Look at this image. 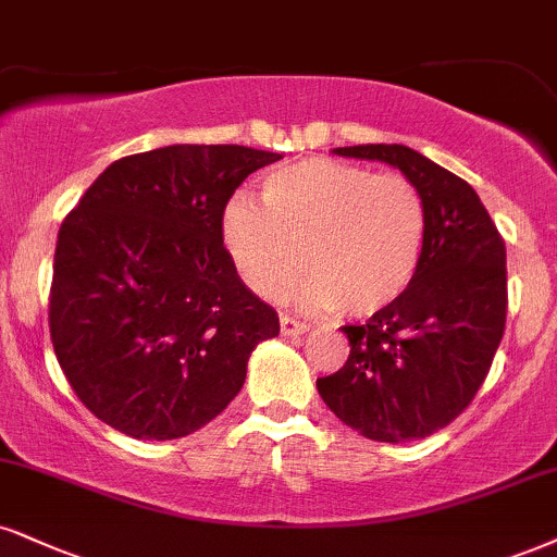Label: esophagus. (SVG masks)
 Returning a JSON list of instances; mask_svg holds the SVG:
<instances>
[{
    "instance_id": "obj_1",
    "label": "esophagus",
    "mask_w": 557,
    "mask_h": 557,
    "mask_svg": "<svg viewBox=\"0 0 557 557\" xmlns=\"http://www.w3.org/2000/svg\"><path fill=\"white\" fill-rule=\"evenodd\" d=\"M278 322H281V335H301V333L310 331V325H307V322L294 320V318H289V314H281Z\"/></svg>"
}]
</instances>
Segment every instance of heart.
I'll return each instance as SVG.
<instances>
[{
  "instance_id": "b5f03b06",
  "label": "heart",
  "mask_w": 557,
  "mask_h": 557,
  "mask_svg": "<svg viewBox=\"0 0 557 557\" xmlns=\"http://www.w3.org/2000/svg\"><path fill=\"white\" fill-rule=\"evenodd\" d=\"M425 224L423 196L408 177L314 157L273 170L263 203L230 201L222 230L239 276L258 297H284L307 258L312 281L305 301L372 318L416 281Z\"/></svg>"
}]
</instances>
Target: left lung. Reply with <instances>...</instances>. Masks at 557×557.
I'll list each match as a JSON object with an SVG mask.
<instances>
[{"mask_svg":"<svg viewBox=\"0 0 557 557\" xmlns=\"http://www.w3.org/2000/svg\"><path fill=\"white\" fill-rule=\"evenodd\" d=\"M387 162L421 190L425 245L400 301L346 325L348 361L318 380L327 408L374 442H413L472 403L506 325V245L470 183L403 144L333 149Z\"/></svg>","mask_w":557,"mask_h":557,"instance_id":"1","label":"left lung"}]
</instances>
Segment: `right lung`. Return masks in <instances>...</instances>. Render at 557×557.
<instances>
[{
    "label": "right lung",
    "mask_w": 557,
    "mask_h": 557,
    "mask_svg": "<svg viewBox=\"0 0 557 557\" xmlns=\"http://www.w3.org/2000/svg\"><path fill=\"white\" fill-rule=\"evenodd\" d=\"M276 152L173 144L115 160L59 230L48 325L89 413L134 438L194 434L235 400L278 314L237 276L222 216Z\"/></svg>",
    "instance_id": "right-lung-1"
}]
</instances>
